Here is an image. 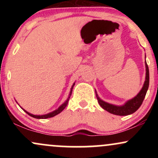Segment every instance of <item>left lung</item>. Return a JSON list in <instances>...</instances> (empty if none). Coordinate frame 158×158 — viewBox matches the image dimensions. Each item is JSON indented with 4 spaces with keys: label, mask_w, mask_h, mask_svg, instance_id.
Returning <instances> with one entry per match:
<instances>
[{
    "label": "left lung",
    "mask_w": 158,
    "mask_h": 158,
    "mask_svg": "<svg viewBox=\"0 0 158 158\" xmlns=\"http://www.w3.org/2000/svg\"><path fill=\"white\" fill-rule=\"evenodd\" d=\"M146 81H145L143 87L141 89L139 93L137 94L135 98L128 100L124 106H116L114 105L107 103L104 101L101 100L99 97H98L97 94L96 93L98 102L103 109L108 111L110 114H115V115L119 116H126L131 114L137 110L140 107L143 102L145 97H146V92H147L148 85H149V70H148V67L147 63L146 62Z\"/></svg>",
    "instance_id": "8db88e82"
}]
</instances>
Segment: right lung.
Listing matches in <instances>:
<instances>
[{"mask_svg":"<svg viewBox=\"0 0 158 158\" xmlns=\"http://www.w3.org/2000/svg\"><path fill=\"white\" fill-rule=\"evenodd\" d=\"M74 85H75V83H74V84L73 85V86H72L71 90H70V96H69L68 100H67L66 102H65L64 103V104L61 105V106L60 107H59V108H58V109H56V110H54V111L51 112V113H49V114H45V115H33V114H31L28 113V112L26 111V110H23H23H24V111L26 112L27 114H28L30 116V117H34V118H36V119H47V118H50V117H54V116L57 115V114H59V113H61V112L62 111V110L64 109L65 107L67 106V105H68V102L69 99H70V95H71V94H72V90H73V88Z\"/></svg>","mask_w":158,"mask_h":158,"instance_id":"add662e5","label":"right lung"}]
</instances>
